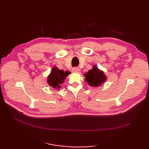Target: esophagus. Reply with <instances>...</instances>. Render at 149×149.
Segmentation results:
<instances>
[{"instance_id":"1","label":"esophagus","mask_w":149,"mask_h":149,"mask_svg":"<svg viewBox=\"0 0 149 149\" xmlns=\"http://www.w3.org/2000/svg\"><path fill=\"white\" fill-rule=\"evenodd\" d=\"M72 71H73V72H75V73H78V72L80 71V69L79 68L75 67L72 69Z\"/></svg>"}]
</instances>
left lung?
I'll list each match as a JSON object with an SVG mask.
<instances>
[{"label":"left lung","mask_w":149,"mask_h":149,"mask_svg":"<svg viewBox=\"0 0 149 149\" xmlns=\"http://www.w3.org/2000/svg\"><path fill=\"white\" fill-rule=\"evenodd\" d=\"M84 76L86 82L92 87L100 86L107 79L104 72L99 69L96 65H94L93 68L88 71L87 73H85Z\"/></svg>","instance_id":"obj_1"}]
</instances>
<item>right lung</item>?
Returning <instances> with one entry per match:
<instances>
[{
  "label": "right lung",
  "mask_w": 149,
  "mask_h": 149,
  "mask_svg": "<svg viewBox=\"0 0 149 149\" xmlns=\"http://www.w3.org/2000/svg\"><path fill=\"white\" fill-rule=\"evenodd\" d=\"M70 73V72L68 71H64L59 70L56 66H54L50 74L48 76L47 83L49 86L56 89H60V84L65 82V79Z\"/></svg>",
  "instance_id": "add662e5"
}]
</instances>
